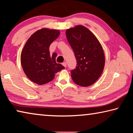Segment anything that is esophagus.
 <instances>
[{
  "label": "esophagus",
  "instance_id": "obj_1",
  "mask_svg": "<svg viewBox=\"0 0 133 133\" xmlns=\"http://www.w3.org/2000/svg\"><path fill=\"white\" fill-rule=\"evenodd\" d=\"M62 65H64V66L65 67V68H66V62H63V63H62Z\"/></svg>",
  "mask_w": 133,
  "mask_h": 133
}]
</instances>
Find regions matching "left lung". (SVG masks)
I'll use <instances>...</instances> for the list:
<instances>
[{
    "label": "left lung",
    "instance_id": "left-lung-1",
    "mask_svg": "<svg viewBox=\"0 0 133 133\" xmlns=\"http://www.w3.org/2000/svg\"><path fill=\"white\" fill-rule=\"evenodd\" d=\"M66 36L77 62L76 68L71 71L72 79L79 86H90L104 70L105 55L103 47L96 36L82 25L66 29Z\"/></svg>",
    "mask_w": 133,
    "mask_h": 133
}]
</instances>
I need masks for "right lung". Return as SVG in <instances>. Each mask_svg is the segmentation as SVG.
I'll return each mask as SVG.
<instances>
[{
  "label": "right lung",
  "mask_w": 133,
  "mask_h": 133,
  "mask_svg": "<svg viewBox=\"0 0 133 133\" xmlns=\"http://www.w3.org/2000/svg\"><path fill=\"white\" fill-rule=\"evenodd\" d=\"M60 31L42 28L30 36L21 55L23 70L30 81L38 85L45 84L55 78V74L65 67L56 62L57 54L50 55L49 46L58 38Z\"/></svg>",
  "instance_id": "add662e5"
}]
</instances>
